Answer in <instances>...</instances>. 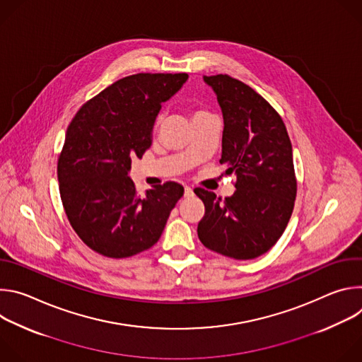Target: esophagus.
Wrapping results in <instances>:
<instances>
[{
  "instance_id": "esophagus-1",
  "label": "esophagus",
  "mask_w": 362,
  "mask_h": 362,
  "mask_svg": "<svg viewBox=\"0 0 362 362\" xmlns=\"http://www.w3.org/2000/svg\"><path fill=\"white\" fill-rule=\"evenodd\" d=\"M185 196H186V197L193 196V189L189 187V186H186V187H185Z\"/></svg>"
}]
</instances>
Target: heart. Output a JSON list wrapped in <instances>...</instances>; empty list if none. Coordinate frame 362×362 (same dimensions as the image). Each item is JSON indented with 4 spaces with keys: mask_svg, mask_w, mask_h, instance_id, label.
Segmentation results:
<instances>
[{
    "mask_svg": "<svg viewBox=\"0 0 362 362\" xmlns=\"http://www.w3.org/2000/svg\"><path fill=\"white\" fill-rule=\"evenodd\" d=\"M204 116H209V113L206 112V110L196 109V110L193 112V120H194V119H199V117H204ZM158 122H159V119H158Z\"/></svg>",
    "mask_w": 362,
    "mask_h": 362,
    "instance_id": "obj_1",
    "label": "heart"
}]
</instances>
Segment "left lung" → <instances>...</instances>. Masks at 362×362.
<instances>
[{"label":"left lung","mask_w":362,"mask_h":362,"mask_svg":"<svg viewBox=\"0 0 362 362\" xmlns=\"http://www.w3.org/2000/svg\"><path fill=\"white\" fill-rule=\"evenodd\" d=\"M223 115L222 158L235 175V193L216 197L196 187L204 203L197 225L200 242L233 259H253L282 236L296 197L292 144L282 117L245 83L228 76H204Z\"/></svg>","instance_id":"obj_1"}]
</instances>
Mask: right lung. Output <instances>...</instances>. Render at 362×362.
I'll return each mask as SVG.
<instances>
[{
	"label": "right lung",
	"mask_w": 362,
	"mask_h": 362,
	"mask_svg": "<svg viewBox=\"0 0 362 362\" xmlns=\"http://www.w3.org/2000/svg\"><path fill=\"white\" fill-rule=\"evenodd\" d=\"M186 73H139L88 100L67 127L59 156L60 196L70 225L94 252L122 259L159 240L183 186L166 182L137 194L132 159L151 146L162 103L180 90Z\"/></svg>",
	"instance_id": "right-lung-1"
}]
</instances>
